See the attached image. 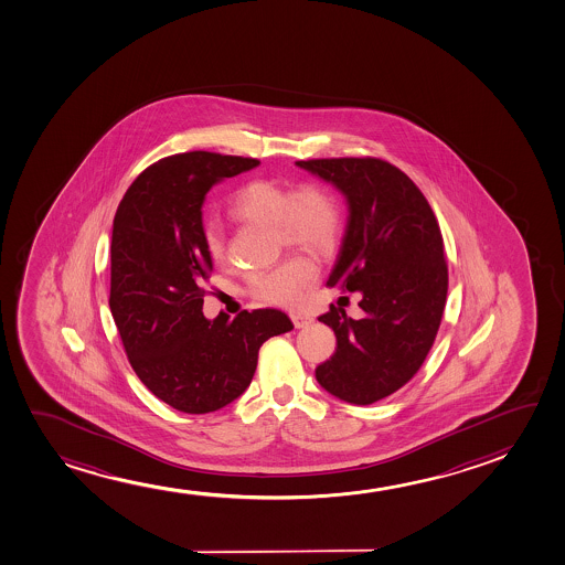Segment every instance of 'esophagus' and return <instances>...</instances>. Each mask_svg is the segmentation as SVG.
I'll return each mask as SVG.
<instances>
[{
  "label": "esophagus",
  "instance_id": "esophagus-1",
  "mask_svg": "<svg viewBox=\"0 0 565 565\" xmlns=\"http://www.w3.org/2000/svg\"><path fill=\"white\" fill-rule=\"evenodd\" d=\"M290 319L295 323L296 329H303V327H310L313 323V318L308 313H300V311H292Z\"/></svg>",
  "mask_w": 565,
  "mask_h": 565
}]
</instances>
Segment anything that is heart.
<instances>
[{
  "label": "heart",
  "instance_id": "1",
  "mask_svg": "<svg viewBox=\"0 0 565 565\" xmlns=\"http://www.w3.org/2000/svg\"><path fill=\"white\" fill-rule=\"evenodd\" d=\"M232 215L249 223L277 228L278 238L288 247L311 254H329L341 238L342 215L337 199L318 183H302L296 190L275 180H254L236 191ZM203 238L209 255L224 257V232L221 223L207 221ZM318 267L310 257L295 255L273 269L259 270L247 278L249 292L269 303L292 306L313 287Z\"/></svg>",
  "mask_w": 565,
  "mask_h": 565
}]
</instances>
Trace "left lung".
Here are the masks:
<instances>
[{
    "instance_id": "1",
    "label": "left lung",
    "mask_w": 565,
    "mask_h": 565,
    "mask_svg": "<svg viewBox=\"0 0 565 565\" xmlns=\"http://www.w3.org/2000/svg\"><path fill=\"white\" fill-rule=\"evenodd\" d=\"M296 164L337 185L349 201V224L327 287L360 292L364 311L352 319L331 303L319 316L333 329L337 350L316 367V377L341 401L372 405L411 382L436 341L449 285L441 231L418 185L387 160Z\"/></svg>"
}]
</instances>
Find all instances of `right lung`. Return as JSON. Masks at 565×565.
I'll return each instance as SVG.
<instances>
[{
    "mask_svg": "<svg viewBox=\"0 0 565 565\" xmlns=\"http://www.w3.org/2000/svg\"><path fill=\"white\" fill-rule=\"evenodd\" d=\"M257 164L218 152L172 154L137 175L114 216L111 316L137 377L180 413H213L238 398L263 342L295 327L270 308L203 316L213 262L201 205L216 182Z\"/></svg>",
    "mask_w": 565,
    "mask_h": 565,
    "instance_id": "right-lung-1",
    "label": "right lung"
}]
</instances>
